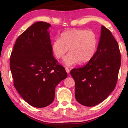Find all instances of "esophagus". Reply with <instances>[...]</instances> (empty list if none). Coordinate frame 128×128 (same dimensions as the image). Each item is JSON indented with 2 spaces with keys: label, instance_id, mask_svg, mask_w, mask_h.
I'll return each instance as SVG.
<instances>
[{
  "label": "esophagus",
  "instance_id": "esophagus-1",
  "mask_svg": "<svg viewBox=\"0 0 128 128\" xmlns=\"http://www.w3.org/2000/svg\"><path fill=\"white\" fill-rule=\"evenodd\" d=\"M66 73H68V74H69V72H70V70H69V69H68V68H66Z\"/></svg>",
  "mask_w": 128,
  "mask_h": 128
}]
</instances>
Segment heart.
<instances>
[{
	"instance_id": "obj_1",
	"label": "heart",
	"mask_w": 128,
	"mask_h": 128,
	"mask_svg": "<svg viewBox=\"0 0 128 128\" xmlns=\"http://www.w3.org/2000/svg\"><path fill=\"white\" fill-rule=\"evenodd\" d=\"M98 40L95 33L92 30L73 29L62 32L60 38H57L52 43V50L55 57L64 59V64L71 66L79 62H88L92 59L96 51Z\"/></svg>"
}]
</instances>
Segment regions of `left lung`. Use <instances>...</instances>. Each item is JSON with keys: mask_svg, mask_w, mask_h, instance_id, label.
Wrapping results in <instances>:
<instances>
[{"mask_svg": "<svg viewBox=\"0 0 128 128\" xmlns=\"http://www.w3.org/2000/svg\"><path fill=\"white\" fill-rule=\"evenodd\" d=\"M120 66L118 43L111 32L102 25L94 56L84 66L70 71L75 81L76 100L87 107L104 100L115 88Z\"/></svg>", "mask_w": 128, "mask_h": 128, "instance_id": "8db88e82", "label": "left lung"}]
</instances>
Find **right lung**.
Masks as SVG:
<instances>
[{
	"label": "right lung",
	"mask_w": 128,
	"mask_h": 128,
	"mask_svg": "<svg viewBox=\"0 0 128 128\" xmlns=\"http://www.w3.org/2000/svg\"><path fill=\"white\" fill-rule=\"evenodd\" d=\"M48 23L33 24L18 36L10 57L14 86L33 107H45L53 102L55 88L67 73L53 56Z\"/></svg>",
	"instance_id": "1"
}]
</instances>
